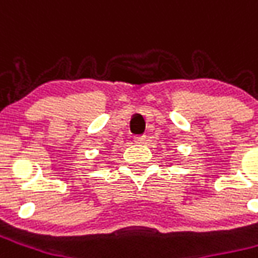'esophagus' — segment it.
<instances>
[{"mask_svg":"<svg viewBox=\"0 0 258 258\" xmlns=\"http://www.w3.org/2000/svg\"><path fill=\"white\" fill-rule=\"evenodd\" d=\"M145 135H138V137H135L134 142L135 144H144L145 142Z\"/></svg>","mask_w":258,"mask_h":258,"instance_id":"1","label":"esophagus"}]
</instances>
